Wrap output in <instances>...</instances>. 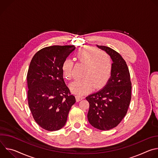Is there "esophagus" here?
I'll list each match as a JSON object with an SVG mask.
<instances>
[{"label": "esophagus", "instance_id": "obj_1", "mask_svg": "<svg viewBox=\"0 0 158 158\" xmlns=\"http://www.w3.org/2000/svg\"><path fill=\"white\" fill-rule=\"evenodd\" d=\"M84 99V97L83 96H76V100L77 102L81 101L82 99Z\"/></svg>", "mask_w": 158, "mask_h": 158}]
</instances>
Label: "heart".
Wrapping results in <instances>:
<instances>
[{"instance_id":"b5f03b06","label":"heart","mask_w":158,"mask_h":158,"mask_svg":"<svg viewBox=\"0 0 158 158\" xmlns=\"http://www.w3.org/2000/svg\"><path fill=\"white\" fill-rule=\"evenodd\" d=\"M76 59L85 65L82 79L71 83V91L77 96L83 95L91 91L93 86L99 89L106 84L109 80L112 69V61L110 56L98 49L85 46L76 52ZM73 62L66 58L62 64V71L65 78L70 79L73 77Z\"/></svg>"}]
</instances>
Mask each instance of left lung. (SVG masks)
<instances>
[{"label": "left lung", "mask_w": 158, "mask_h": 158, "mask_svg": "<svg viewBox=\"0 0 158 158\" xmlns=\"http://www.w3.org/2000/svg\"><path fill=\"white\" fill-rule=\"evenodd\" d=\"M96 46L112 60L110 77L104 87L85 98L89 103L87 119L93 127L106 131L116 127L126 116L131 99V82L126 62L112 49Z\"/></svg>", "instance_id": "1"}]
</instances>
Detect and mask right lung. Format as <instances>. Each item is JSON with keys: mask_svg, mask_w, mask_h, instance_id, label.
<instances>
[{"mask_svg": "<svg viewBox=\"0 0 158 158\" xmlns=\"http://www.w3.org/2000/svg\"><path fill=\"white\" fill-rule=\"evenodd\" d=\"M74 46H52L33 57L27 76L28 104L35 122L54 131L64 126L76 102L63 79L62 64L75 49Z\"/></svg>", "mask_w": 158, "mask_h": 158, "instance_id": "add662e5", "label": "right lung"}]
</instances>
